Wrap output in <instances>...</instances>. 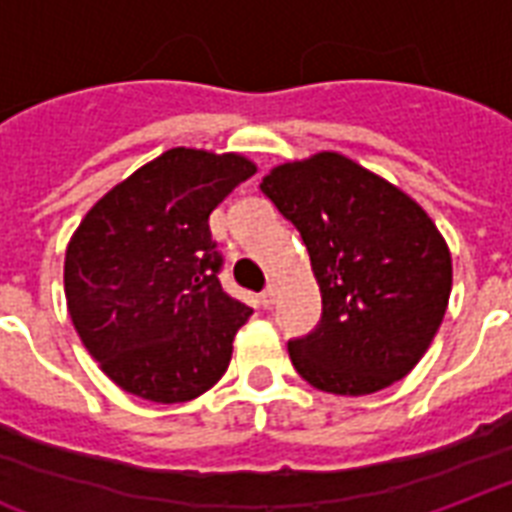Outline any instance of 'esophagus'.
I'll list each match as a JSON object with an SVG mask.
<instances>
[{
	"mask_svg": "<svg viewBox=\"0 0 512 512\" xmlns=\"http://www.w3.org/2000/svg\"><path fill=\"white\" fill-rule=\"evenodd\" d=\"M276 295H279V290H276V287H273V284H271V287H268V290H265L263 295H260V303H263L265 308H271L273 303H276Z\"/></svg>",
	"mask_w": 512,
	"mask_h": 512,
	"instance_id": "obj_1",
	"label": "esophagus"
}]
</instances>
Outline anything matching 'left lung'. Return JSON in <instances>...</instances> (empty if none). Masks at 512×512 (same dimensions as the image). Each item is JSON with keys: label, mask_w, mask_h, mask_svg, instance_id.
<instances>
[{"label": "left lung", "mask_w": 512, "mask_h": 512, "mask_svg": "<svg viewBox=\"0 0 512 512\" xmlns=\"http://www.w3.org/2000/svg\"><path fill=\"white\" fill-rule=\"evenodd\" d=\"M260 190L300 230L322 295L317 330L287 343L295 370L343 397L408 376L446 317L454 276L429 214L330 150L273 166Z\"/></svg>", "instance_id": "8db88e82"}]
</instances>
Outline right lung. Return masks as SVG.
I'll return each mask as SVG.
<instances>
[{
    "label": "right lung",
    "instance_id": "1",
    "mask_svg": "<svg viewBox=\"0 0 512 512\" xmlns=\"http://www.w3.org/2000/svg\"><path fill=\"white\" fill-rule=\"evenodd\" d=\"M255 171L239 152L174 147L101 195L72 233L69 317L128 395L187 403L228 370L252 308L222 290L209 214Z\"/></svg>",
    "mask_w": 512,
    "mask_h": 512
}]
</instances>
